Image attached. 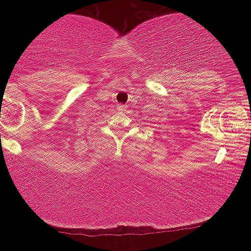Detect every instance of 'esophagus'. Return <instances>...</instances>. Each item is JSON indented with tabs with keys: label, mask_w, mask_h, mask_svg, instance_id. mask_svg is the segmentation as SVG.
<instances>
[{
	"label": "esophagus",
	"mask_w": 251,
	"mask_h": 251,
	"mask_svg": "<svg viewBox=\"0 0 251 251\" xmlns=\"http://www.w3.org/2000/svg\"><path fill=\"white\" fill-rule=\"evenodd\" d=\"M126 107H127V106L122 105V103H120V105H119V103H118V105H117V108H118V111H119V112L126 111Z\"/></svg>",
	"instance_id": "obj_1"
}]
</instances>
